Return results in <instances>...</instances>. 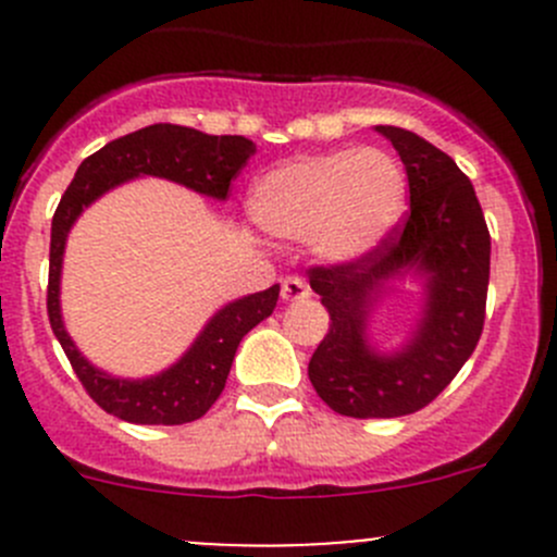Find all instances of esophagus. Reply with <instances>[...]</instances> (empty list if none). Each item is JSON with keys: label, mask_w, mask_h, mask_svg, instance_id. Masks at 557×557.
I'll return each instance as SVG.
<instances>
[{"label": "esophagus", "mask_w": 557, "mask_h": 557, "mask_svg": "<svg viewBox=\"0 0 557 557\" xmlns=\"http://www.w3.org/2000/svg\"><path fill=\"white\" fill-rule=\"evenodd\" d=\"M280 294H283V301H305L310 299V285L301 277H285Z\"/></svg>", "instance_id": "1"}]
</instances>
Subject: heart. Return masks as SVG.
I'll list each match as a JSON object with an SVG mask.
<instances>
[{"mask_svg": "<svg viewBox=\"0 0 557 557\" xmlns=\"http://www.w3.org/2000/svg\"><path fill=\"white\" fill-rule=\"evenodd\" d=\"M407 174L377 148L299 156L252 183L250 215L280 239H310L329 263L369 256L407 215Z\"/></svg>", "mask_w": 557, "mask_h": 557, "instance_id": "1", "label": "heart"}]
</instances>
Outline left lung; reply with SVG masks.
<instances>
[{"label": "left lung", "instance_id": "8db88e82", "mask_svg": "<svg viewBox=\"0 0 557 557\" xmlns=\"http://www.w3.org/2000/svg\"><path fill=\"white\" fill-rule=\"evenodd\" d=\"M374 132L407 170V221L358 261L310 269L331 325L307 372L318 396L347 418H401L434 401L480 342L491 280V234L471 180L414 132ZM401 278L421 283V318L396 351H377L368 323Z\"/></svg>", "mask_w": 557, "mask_h": 557}]
</instances>
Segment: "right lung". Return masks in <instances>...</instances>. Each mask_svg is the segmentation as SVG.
Wrapping results in <instances>:
<instances>
[{"label":"right lung","instance_id":"right-lung-1","mask_svg":"<svg viewBox=\"0 0 557 557\" xmlns=\"http://www.w3.org/2000/svg\"><path fill=\"white\" fill-rule=\"evenodd\" d=\"M252 153L256 145L247 137H212L188 126L153 123L112 139L77 166L50 226L48 318L77 380L104 412L139 425H183L199 420L226 387L243 336L277 307L280 285L221 307L207 320L194 345L164 372L143 380L115 377L77 350L61 318V263L72 226L99 196L134 177H164L201 196L226 201L228 185Z\"/></svg>","mask_w":557,"mask_h":557}]
</instances>
